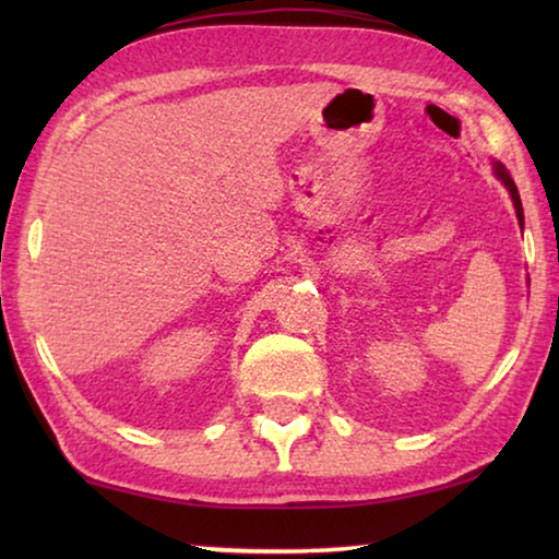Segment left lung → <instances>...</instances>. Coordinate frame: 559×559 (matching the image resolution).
I'll use <instances>...</instances> for the list:
<instances>
[{
    "label": "left lung",
    "mask_w": 559,
    "mask_h": 559,
    "mask_svg": "<svg viewBox=\"0 0 559 559\" xmlns=\"http://www.w3.org/2000/svg\"><path fill=\"white\" fill-rule=\"evenodd\" d=\"M493 173H496V177L500 179V182L506 185V189L510 192V200H513L518 222H520V226H523V222H525V216H523V202H520V194H518V187H515V182H513V177H510L508 169H506L503 165H500V163H493Z\"/></svg>",
    "instance_id": "1"
}]
</instances>
